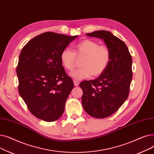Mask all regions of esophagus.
<instances>
[{
    "instance_id": "esophagus-1",
    "label": "esophagus",
    "mask_w": 154,
    "mask_h": 154,
    "mask_svg": "<svg viewBox=\"0 0 154 154\" xmlns=\"http://www.w3.org/2000/svg\"><path fill=\"white\" fill-rule=\"evenodd\" d=\"M74 85H75V86H78L79 84V82L77 81V80H74Z\"/></svg>"
}]
</instances>
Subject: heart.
I'll use <instances>...</instances> for the list:
<instances>
[{"label":"heart","instance_id":"1","mask_svg":"<svg viewBox=\"0 0 154 154\" xmlns=\"http://www.w3.org/2000/svg\"><path fill=\"white\" fill-rule=\"evenodd\" d=\"M75 52L69 48L62 51L60 60L63 67L72 70L75 66L76 55L85 56L82 62V67L70 73V75L76 80H82L97 76L106 70L110 61V52L107 46L100 45L91 40H85L75 46Z\"/></svg>","mask_w":154,"mask_h":154}]
</instances>
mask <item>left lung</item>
Wrapping results in <instances>:
<instances>
[{"label":"left lung","instance_id":"obj_1","mask_svg":"<svg viewBox=\"0 0 154 154\" xmlns=\"http://www.w3.org/2000/svg\"><path fill=\"white\" fill-rule=\"evenodd\" d=\"M102 39L110 52L107 68L97 78L85 80L82 103L91 117L103 119L115 113L127 99L132 79V56L126 44L111 32L98 30L86 34Z\"/></svg>","mask_w":154,"mask_h":154}]
</instances>
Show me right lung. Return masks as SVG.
<instances>
[{
  "mask_svg": "<svg viewBox=\"0 0 154 154\" xmlns=\"http://www.w3.org/2000/svg\"><path fill=\"white\" fill-rule=\"evenodd\" d=\"M77 37L47 32L29 40L20 52L17 67L19 94L32 114L46 122L62 116L74 87L60 54Z\"/></svg>",
  "mask_w": 154,
  "mask_h": 154,
  "instance_id": "add662e5",
  "label": "right lung"
}]
</instances>
